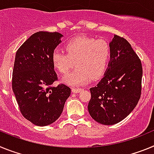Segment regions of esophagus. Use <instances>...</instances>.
Returning a JSON list of instances; mask_svg holds the SVG:
<instances>
[{
  "label": "esophagus",
  "instance_id": "esophagus-1",
  "mask_svg": "<svg viewBox=\"0 0 154 154\" xmlns=\"http://www.w3.org/2000/svg\"><path fill=\"white\" fill-rule=\"evenodd\" d=\"M72 91L74 93H79V92H81L82 91H83V89H79V88H73L72 89Z\"/></svg>",
  "mask_w": 154,
  "mask_h": 154
}]
</instances>
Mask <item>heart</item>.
Wrapping results in <instances>:
<instances>
[{
	"label": "heart",
	"instance_id": "heart-1",
	"mask_svg": "<svg viewBox=\"0 0 154 154\" xmlns=\"http://www.w3.org/2000/svg\"><path fill=\"white\" fill-rule=\"evenodd\" d=\"M67 52L55 50L51 55L54 67L66 74L75 65L77 68L65 75L62 81L71 86L89 83L92 78H99L106 69L111 55L110 45L106 41L87 37H77L65 45Z\"/></svg>",
	"mask_w": 154,
	"mask_h": 154
}]
</instances>
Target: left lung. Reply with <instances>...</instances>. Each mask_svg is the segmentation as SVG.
<instances>
[{
	"mask_svg": "<svg viewBox=\"0 0 154 154\" xmlns=\"http://www.w3.org/2000/svg\"><path fill=\"white\" fill-rule=\"evenodd\" d=\"M110 61L103 78L91 88L88 110L94 120L113 125L134 109L141 95V61L123 38L114 35L109 43Z\"/></svg>",
	"mask_w": 154,
	"mask_h": 154,
	"instance_id": "left-lung-1",
	"label": "left lung"
}]
</instances>
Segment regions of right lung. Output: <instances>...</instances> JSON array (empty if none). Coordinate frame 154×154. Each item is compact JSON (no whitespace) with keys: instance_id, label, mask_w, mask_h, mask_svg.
<instances>
[{"instance_id":"right-lung-1","label":"right lung","mask_w":154,"mask_h":154,"mask_svg":"<svg viewBox=\"0 0 154 154\" xmlns=\"http://www.w3.org/2000/svg\"><path fill=\"white\" fill-rule=\"evenodd\" d=\"M62 37L58 32L38 31L16 52L12 89L23 116L36 126L56 121L71 94L70 88L64 84L51 86L58 79L51 55Z\"/></svg>"}]
</instances>
